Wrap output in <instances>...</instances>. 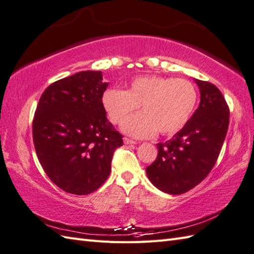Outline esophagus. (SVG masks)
I'll use <instances>...</instances> for the list:
<instances>
[{"instance_id":"34e87169","label":"esophagus","mask_w":254,"mask_h":254,"mask_svg":"<svg viewBox=\"0 0 254 254\" xmlns=\"http://www.w3.org/2000/svg\"><path fill=\"white\" fill-rule=\"evenodd\" d=\"M123 141H125L126 145H135V144H136V141L133 140V139H129V138H127V137L123 138Z\"/></svg>"}]
</instances>
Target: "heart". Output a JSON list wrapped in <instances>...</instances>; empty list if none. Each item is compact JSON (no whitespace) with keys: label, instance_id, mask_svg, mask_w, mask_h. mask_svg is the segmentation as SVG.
<instances>
[{"label":"heart","instance_id":"1","mask_svg":"<svg viewBox=\"0 0 254 254\" xmlns=\"http://www.w3.org/2000/svg\"><path fill=\"white\" fill-rule=\"evenodd\" d=\"M198 99L191 82L170 76L144 75L129 82L126 91L108 88L102 96L103 108L114 125L141 106L143 113L122 123V131L137 138L174 134L191 117Z\"/></svg>","mask_w":254,"mask_h":254}]
</instances>
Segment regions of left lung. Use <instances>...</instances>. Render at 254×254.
<instances>
[{
  "label": "left lung",
  "mask_w": 254,
  "mask_h": 254,
  "mask_svg": "<svg viewBox=\"0 0 254 254\" xmlns=\"http://www.w3.org/2000/svg\"><path fill=\"white\" fill-rule=\"evenodd\" d=\"M200 91L199 107L181 131L157 144L158 156L146 174L159 190L184 193L201 183L220 155L229 123V109L221 91L194 79Z\"/></svg>",
  "instance_id": "1"
}]
</instances>
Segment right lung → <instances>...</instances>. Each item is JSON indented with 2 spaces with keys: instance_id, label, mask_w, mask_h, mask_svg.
<instances>
[{
  "instance_id": "right-lung-1",
  "label": "right lung",
  "mask_w": 254,
  "mask_h": 254,
  "mask_svg": "<svg viewBox=\"0 0 254 254\" xmlns=\"http://www.w3.org/2000/svg\"><path fill=\"white\" fill-rule=\"evenodd\" d=\"M102 71H80L52 83L32 123L34 148L46 175L64 191L88 194L107 180L122 135L106 117Z\"/></svg>"
}]
</instances>
